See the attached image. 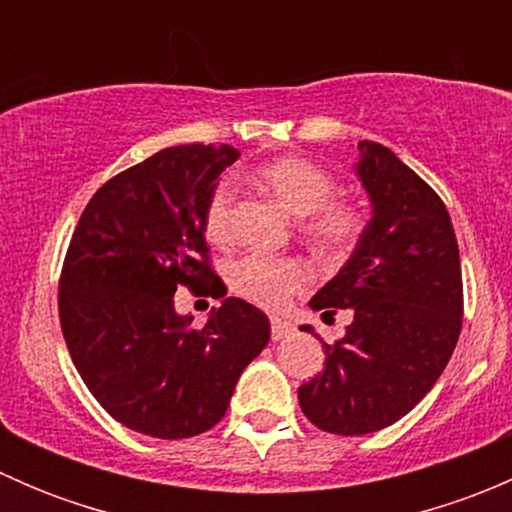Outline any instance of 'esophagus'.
<instances>
[{
  "instance_id": "esophagus-1",
  "label": "esophagus",
  "mask_w": 512,
  "mask_h": 512,
  "mask_svg": "<svg viewBox=\"0 0 512 512\" xmlns=\"http://www.w3.org/2000/svg\"><path fill=\"white\" fill-rule=\"evenodd\" d=\"M272 342H280V339H287L292 334V324L282 317H272Z\"/></svg>"
}]
</instances>
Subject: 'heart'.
<instances>
[{
	"instance_id": "b5f03b06",
	"label": "heart",
	"mask_w": 512,
	"mask_h": 512,
	"mask_svg": "<svg viewBox=\"0 0 512 512\" xmlns=\"http://www.w3.org/2000/svg\"><path fill=\"white\" fill-rule=\"evenodd\" d=\"M252 183L275 200L287 215L304 220L309 240L329 255L349 250L359 235V215L344 203H332L334 178L307 158L285 156L262 163L252 170ZM205 232L213 242H227L232 235V188L220 183L210 193L205 208ZM309 275L297 260H267L247 255L232 262L227 282L245 299L265 307L282 304L294 289L307 285Z\"/></svg>"
}]
</instances>
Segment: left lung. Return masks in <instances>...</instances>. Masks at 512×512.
Returning <instances> with one entry per match:
<instances>
[{
	"instance_id": "8db88e82",
	"label": "left lung",
	"mask_w": 512,
	"mask_h": 512,
	"mask_svg": "<svg viewBox=\"0 0 512 512\" xmlns=\"http://www.w3.org/2000/svg\"><path fill=\"white\" fill-rule=\"evenodd\" d=\"M356 151L371 220L347 265L309 299L354 319L337 344L322 342L324 371L297 391L304 416L337 436L409 414L446 369L463 317L461 255L443 200L381 143L359 141ZM299 329L314 334L312 324Z\"/></svg>"
}]
</instances>
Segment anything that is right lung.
<instances>
[{"instance_id":"add662e5","label":"right lung","mask_w":512,"mask_h":512,"mask_svg":"<svg viewBox=\"0 0 512 512\" xmlns=\"http://www.w3.org/2000/svg\"><path fill=\"white\" fill-rule=\"evenodd\" d=\"M237 158V148L203 143L158 151L103 183L71 237L59 282L71 361L98 404L143 436L213 428L270 342V319L245 299H223L203 329L173 302L180 285L220 294L205 208Z\"/></svg>"}]
</instances>
